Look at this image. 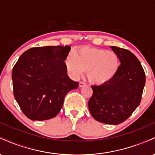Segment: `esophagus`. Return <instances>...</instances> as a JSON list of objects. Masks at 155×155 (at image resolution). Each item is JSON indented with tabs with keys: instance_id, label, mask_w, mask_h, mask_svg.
Masks as SVG:
<instances>
[{
	"instance_id": "34e87169",
	"label": "esophagus",
	"mask_w": 155,
	"mask_h": 155,
	"mask_svg": "<svg viewBox=\"0 0 155 155\" xmlns=\"http://www.w3.org/2000/svg\"><path fill=\"white\" fill-rule=\"evenodd\" d=\"M85 85H86V83L84 82V81H80V82H79V87H80L85 86Z\"/></svg>"
}]
</instances>
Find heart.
Here are the masks:
<instances>
[{
    "label": "heart",
    "instance_id": "obj_1",
    "mask_svg": "<svg viewBox=\"0 0 155 155\" xmlns=\"http://www.w3.org/2000/svg\"><path fill=\"white\" fill-rule=\"evenodd\" d=\"M69 75L78 78L87 71V77L95 84H104L116 75L120 67L118 57L113 51L97 48L82 47L71 53L65 61Z\"/></svg>",
    "mask_w": 155,
    "mask_h": 155
}]
</instances>
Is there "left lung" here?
Instances as JSON below:
<instances>
[{
	"label": "left lung",
	"instance_id": "8db88e82",
	"mask_svg": "<svg viewBox=\"0 0 155 155\" xmlns=\"http://www.w3.org/2000/svg\"><path fill=\"white\" fill-rule=\"evenodd\" d=\"M121 65L111 80L99 86H91L88 106L93 118L109 124L123 122L140 104L146 82L143 67L127 49L111 47Z\"/></svg>",
	"mask_w": 155,
	"mask_h": 155
}]
</instances>
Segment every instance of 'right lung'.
Here are the masks:
<instances>
[{
  "label": "right lung",
  "instance_id": "right-lung-1",
  "mask_svg": "<svg viewBox=\"0 0 155 155\" xmlns=\"http://www.w3.org/2000/svg\"><path fill=\"white\" fill-rule=\"evenodd\" d=\"M70 50L68 46L33 47L25 51L14 66V96L30 120L57 116L68 92L79 87L68 76L64 62Z\"/></svg>",
  "mask_w": 155,
  "mask_h": 155
}]
</instances>
